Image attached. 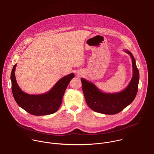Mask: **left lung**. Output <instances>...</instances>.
I'll return each instance as SVG.
<instances>
[{
  "instance_id": "obj_1",
  "label": "left lung",
  "mask_w": 154,
  "mask_h": 154,
  "mask_svg": "<svg viewBox=\"0 0 154 154\" xmlns=\"http://www.w3.org/2000/svg\"><path fill=\"white\" fill-rule=\"evenodd\" d=\"M125 51L132 59L133 75L130 84L123 91L115 94L103 93L93 83L81 79L85 100L92 110L106 115H115L124 110L136 98L138 91L139 72L133 54L128 50Z\"/></svg>"
}]
</instances>
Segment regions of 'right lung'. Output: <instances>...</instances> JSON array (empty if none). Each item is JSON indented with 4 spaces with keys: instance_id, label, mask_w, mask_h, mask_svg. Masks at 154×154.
I'll list each match as a JSON object with an SVG mask.
<instances>
[{
    "instance_id": "1",
    "label": "right lung",
    "mask_w": 154,
    "mask_h": 154,
    "mask_svg": "<svg viewBox=\"0 0 154 154\" xmlns=\"http://www.w3.org/2000/svg\"><path fill=\"white\" fill-rule=\"evenodd\" d=\"M16 65L15 64L12 69L11 80L12 94L18 105L29 113L36 116L48 115L56 112L61 105L67 86L74 77V74L71 73L60 79L47 93L29 95L23 92L17 83L15 77Z\"/></svg>"
}]
</instances>
